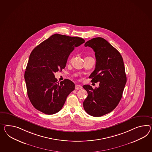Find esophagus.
Returning a JSON list of instances; mask_svg holds the SVG:
<instances>
[{"instance_id":"1","label":"esophagus","mask_w":152,"mask_h":152,"mask_svg":"<svg viewBox=\"0 0 152 152\" xmlns=\"http://www.w3.org/2000/svg\"><path fill=\"white\" fill-rule=\"evenodd\" d=\"M75 88L76 90H79L82 89L83 88H82V86H80V85H75Z\"/></svg>"}]
</instances>
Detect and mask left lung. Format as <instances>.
Instances as JSON below:
<instances>
[{"label":"left lung","mask_w":152,"mask_h":152,"mask_svg":"<svg viewBox=\"0 0 152 152\" xmlns=\"http://www.w3.org/2000/svg\"><path fill=\"white\" fill-rule=\"evenodd\" d=\"M84 46L93 49L96 58L95 68L89 78L100 83L95 89L83 86L88 92L83 107L90 115L100 117L111 112L121 100L127 82L124 63L120 52L102 37L90 39Z\"/></svg>","instance_id":"obj_1"}]
</instances>
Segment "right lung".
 <instances>
[{"label": "right lung", "mask_w": 152, "mask_h": 152, "mask_svg": "<svg viewBox=\"0 0 152 152\" xmlns=\"http://www.w3.org/2000/svg\"><path fill=\"white\" fill-rule=\"evenodd\" d=\"M84 42L80 37L56 34L31 52L24 77L28 97L35 109L47 115L62 109L75 84L69 79L57 82L54 73L65 68L74 47Z\"/></svg>", "instance_id": "add662e5"}]
</instances>
